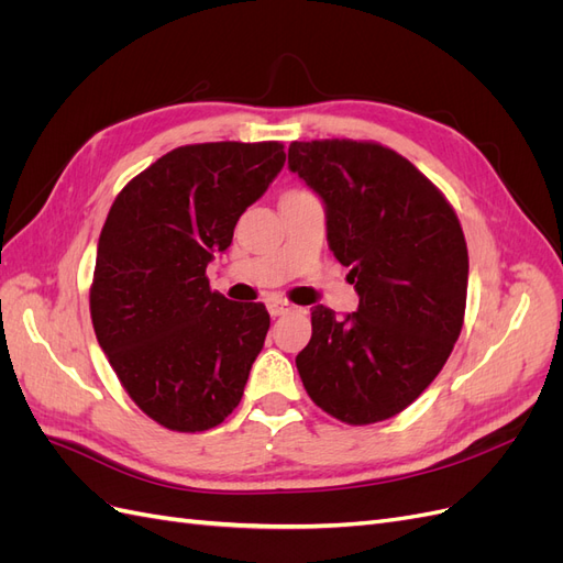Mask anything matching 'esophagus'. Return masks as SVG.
I'll use <instances>...</instances> for the list:
<instances>
[{"label": "esophagus", "mask_w": 563, "mask_h": 563, "mask_svg": "<svg viewBox=\"0 0 563 563\" xmlns=\"http://www.w3.org/2000/svg\"><path fill=\"white\" fill-rule=\"evenodd\" d=\"M265 305H267V312H269L272 317H282V314H286V312H291V310H294V305H291V302H288V300H282V298H277V296L267 298V300H265Z\"/></svg>", "instance_id": "esophagus-1"}]
</instances>
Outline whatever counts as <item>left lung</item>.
<instances>
[{"label":"left lung","instance_id":"8db88e82","mask_svg":"<svg viewBox=\"0 0 563 563\" xmlns=\"http://www.w3.org/2000/svg\"><path fill=\"white\" fill-rule=\"evenodd\" d=\"M288 168L321 197L329 246L360 296L345 319L312 310L300 380L340 422L387 420L439 376L463 329V228L439 187L380 143L296 141Z\"/></svg>","mask_w":563,"mask_h":563}]
</instances>
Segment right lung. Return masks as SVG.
<instances>
[{"instance_id": "obj_1", "label": "right lung", "mask_w": 563, "mask_h": 563, "mask_svg": "<svg viewBox=\"0 0 563 563\" xmlns=\"http://www.w3.org/2000/svg\"><path fill=\"white\" fill-rule=\"evenodd\" d=\"M284 162L277 141L183 145L129 180L108 213L93 331L129 397L166 430H211L242 401L269 314L211 291L207 265Z\"/></svg>"}]
</instances>
